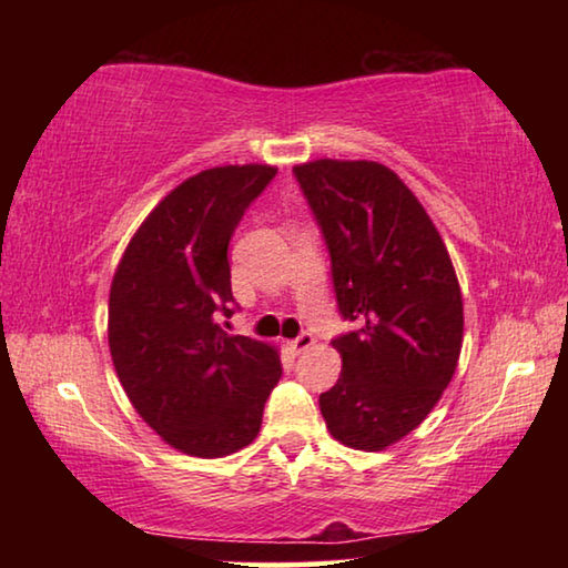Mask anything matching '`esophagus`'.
Returning <instances> with one entry per match:
<instances>
[{
	"mask_svg": "<svg viewBox=\"0 0 568 568\" xmlns=\"http://www.w3.org/2000/svg\"><path fill=\"white\" fill-rule=\"evenodd\" d=\"M313 345H315V335L307 333V331H303L301 335H297V338L291 341V348H293L295 353H303V351H307V348H313Z\"/></svg>",
	"mask_w": 568,
	"mask_h": 568,
	"instance_id": "1",
	"label": "esophagus"
}]
</instances>
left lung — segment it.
<instances>
[{
    "instance_id": "left-lung-1",
    "label": "left lung",
    "mask_w": 568,
    "mask_h": 568,
    "mask_svg": "<svg viewBox=\"0 0 568 568\" xmlns=\"http://www.w3.org/2000/svg\"><path fill=\"white\" fill-rule=\"evenodd\" d=\"M331 253L335 301L355 331L333 338L343 371L321 393L331 436L383 450L408 436L454 378L464 301L448 250L418 197L386 165L293 168Z\"/></svg>"
}]
</instances>
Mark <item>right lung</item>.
I'll list each match as a JSON object with an SVG mask.
<instances>
[{
    "instance_id": "add662e5",
    "label": "right lung",
    "mask_w": 568,
    "mask_h": 568,
    "mask_svg": "<svg viewBox=\"0 0 568 568\" xmlns=\"http://www.w3.org/2000/svg\"><path fill=\"white\" fill-rule=\"evenodd\" d=\"M271 165H225L187 178L130 240L110 287L114 371L142 420L187 456L220 458L253 444L281 355L227 335L235 313L227 245Z\"/></svg>"
}]
</instances>
